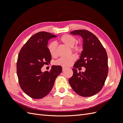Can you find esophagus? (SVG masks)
I'll list each match as a JSON object with an SVG mask.
<instances>
[{"mask_svg":"<svg viewBox=\"0 0 123 123\" xmlns=\"http://www.w3.org/2000/svg\"><path fill=\"white\" fill-rule=\"evenodd\" d=\"M67 69V67H62V71H64Z\"/></svg>","mask_w":123,"mask_h":123,"instance_id":"1","label":"esophagus"}]
</instances>
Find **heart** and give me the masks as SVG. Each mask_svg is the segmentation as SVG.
Listing matches in <instances>:
<instances>
[{
  "instance_id": "b5f03b06",
  "label": "heart",
  "mask_w": 123,
  "mask_h": 123,
  "mask_svg": "<svg viewBox=\"0 0 123 123\" xmlns=\"http://www.w3.org/2000/svg\"><path fill=\"white\" fill-rule=\"evenodd\" d=\"M60 41L64 44H66L76 51V52L80 53L82 51V47L80 45H75L77 42V39L75 37L69 34H65L62 35L60 38ZM56 43L55 42H52L49 44L48 49L49 50L50 55L52 57L56 56ZM76 56L72 54L68 57H62L59 58L55 62V64L62 66H69L71 65L73 62L76 60Z\"/></svg>"
}]
</instances>
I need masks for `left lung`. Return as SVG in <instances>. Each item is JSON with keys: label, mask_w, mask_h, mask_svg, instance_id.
<instances>
[{"label": "left lung", "mask_w": 123, "mask_h": 123, "mask_svg": "<svg viewBox=\"0 0 123 123\" xmlns=\"http://www.w3.org/2000/svg\"><path fill=\"white\" fill-rule=\"evenodd\" d=\"M70 33L83 38V50L74 65L73 74L69 83L77 94L89 97L98 93L105 84L108 73L107 54L99 39L91 32L77 30ZM80 66H84L85 71L78 73L76 68Z\"/></svg>", "instance_id": "obj_1"}]
</instances>
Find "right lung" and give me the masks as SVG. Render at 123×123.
Instances as JSON below:
<instances>
[{
  "label": "right lung",
  "mask_w": 123,
  "mask_h": 123,
  "mask_svg": "<svg viewBox=\"0 0 123 123\" xmlns=\"http://www.w3.org/2000/svg\"><path fill=\"white\" fill-rule=\"evenodd\" d=\"M56 37L47 32L37 33L29 39L18 54L16 67L19 84L32 98H42L49 94L56 78L62 71L61 66L54 65L49 72L41 71L52 59L47 47L48 41Z\"/></svg>",
  "instance_id": "right-lung-1"
}]
</instances>
